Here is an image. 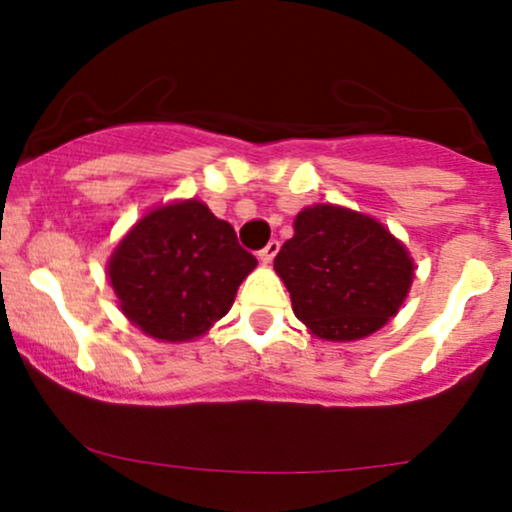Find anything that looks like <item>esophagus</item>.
Returning <instances> with one entry per match:
<instances>
[{
	"instance_id": "esophagus-1",
	"label": "esophagus",
	"mask_w": 512,
	"mask_h": 512,
	"mask_svg": "<svg viewBox=\"0 0 512 512\" xmlns=\"http://www.w3.org/2000/svg\"><path fill=\"white\" fill-rule=\"evenodd\" d=\"M276 252H279V240H269V243L264 245L260 252H257V257H260V262L269 264L276 257Z\"/></svg>"
}]
</instances>
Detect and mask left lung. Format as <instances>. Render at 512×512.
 I'll return each instance as SVG.
<instances>
[{"mask_svg":"<svg viewBox=\"0 0 512 512\" xmlns=\"http://www.w3.org/2000/svg\"><path fill=\"white\" fill-rule=\"evenodd\" d=\"M274 269L298 320L327 342L378 332L402 308L414 279L407 248L383 223L334 204L296 216Z\"/></svg>","mask_w":512,"mask_h":512,"instance_id":"left-lung-1","label":"left lung"}]
</instances>
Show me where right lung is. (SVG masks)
<instances>
[{"label": "right lung", "mask_w": 512, "mask_h": 512, "mask_svg": "<svg viewBox=\"0 0 512 512\" xmlns=\"http://www.w3.org/2000/svg\"><path fill=\"white\" fill-rule=\"evenodd\" d=\"M255 267L231 223L199 199H182L129 228L110 255L108 279L134 327L161 342H190L231 310Z\"/></svg>", "instance_id": "add662e5"}]
</instances>
